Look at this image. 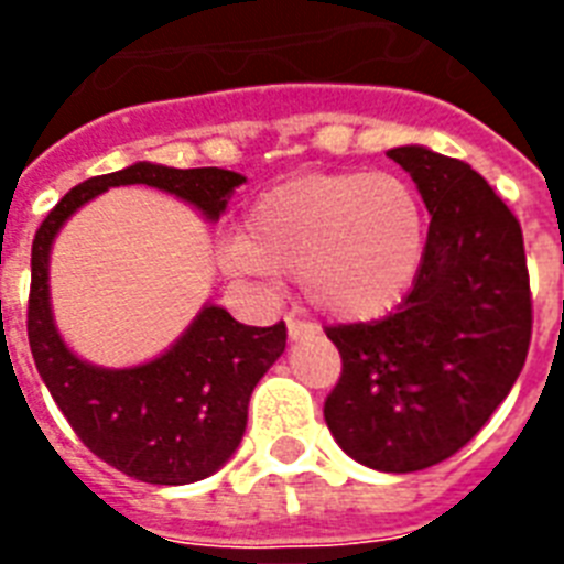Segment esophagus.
Instances as JSON below:
<instances>
[{
  "label": "esophagus",
  "instance_id": "1",
  "mask_svg": "<svg viewBox=\"0 0 564 564\" xmlns=\"http://www.w3.org/2000/svg\"><path fill=\"white\" fill-rule=\"evenodd\" d=\"M286 330H290V339H301V336L316 334V327L310 325V322H301V318L295 316L286 318Z\"/></svg>",
  "mask_w": 564,
  "mask_h": 564
}]
</instances>
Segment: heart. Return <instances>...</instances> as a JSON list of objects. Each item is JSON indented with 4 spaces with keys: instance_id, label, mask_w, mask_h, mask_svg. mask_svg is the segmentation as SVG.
Returning a JSON list of instances; mask_svg holds the SVG:
<instances>
[{
    "instance_id": "obj_1",
    "label": "heart",
    "mask_w": 564,
    "mask_h": 564,
    "mask_svg": "<svg viewBox=\"0 0 564 564\" xmlns=\"http://www.w3.org/2000/svg\"><path fill=\"white\" fill-rule=\"evenodd\" d=\"M427 219L394 172H313L265 189L242 237L221 248L225 272L257 286L299 274L307 299L343 322L398 307L421 272Z\"/></svg>"
}]
</instances>
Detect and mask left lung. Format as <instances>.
<instances>
[{
    "instance_id": "left-lung-1",
    "label": "left lung",
    "mask_w": 564,
    "mask_h": 564,
    "mask_svg": "<svg viewBox=\"0 0 564 564\" xmlns=\"http://www.w3.org/2000/svg\"><path fill=\"white\" fill-rule=\"evenodd\" d=\"M430 210L410 295L375 322L330 325L343 375L325 421L357 463L410 474L471 442L524 369L533 295L516 213L468 163L389 152Z\"/></svg>"
}]
</instances>
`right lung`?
I'll return each instance as SVG.
<instances>
[{
  "label": "right lung",
  "instance_id": "obj_1",
  "mask_svg": "<svg viewBox=\"0 0 564 564\" xmlns=\"http://www.w3.org/2000/svg\"><path fill=\"white\" fill-rule=\"evenodd\" d=\"M242 181L237 172L216 166L134 163L69 189L34 234L29 292L34 366L84 445L134 480L184 486L228 463L246 433L248 398L286 348V325H239L228 310L207 304L158 360L134 369H101L78 360L57 334L48 304V251L64 221L108 187L166 189L216 221Z\"/></svg>",
  "mask_w": 564,
  "mask_h": 564
}]
</instances>
